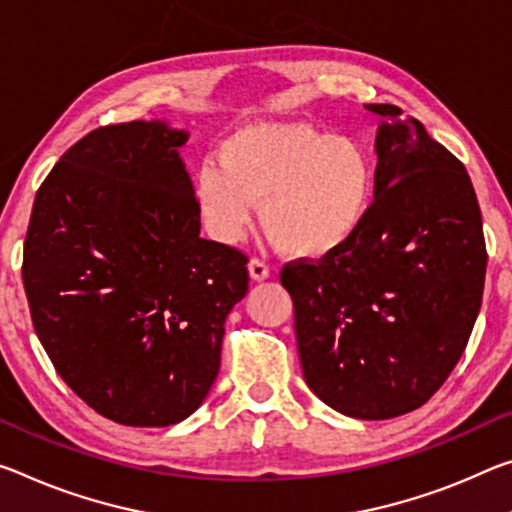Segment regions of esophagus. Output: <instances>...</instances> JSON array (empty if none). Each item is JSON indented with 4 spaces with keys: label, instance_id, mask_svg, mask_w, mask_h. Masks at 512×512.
Listing matches in <instances>:
<instances>
[{
    "label": "esophagus",
    "instance_id": "esophagus-1",
    "mask_svg": "<svg viewBox=\"0 0 512 512\" xmlns=\"http://www.w3.org/2000/svg\"><path fill=\"white\" fill-rule=\"evenodd\" d=\"M248 271H250V278H253V280H266V278H269V273H271L269 264L262 262V259H257V257H253L248 262Z\"/></svg>",
    "mask_w": 512,
    "mask_h": 512
}]
</instances>
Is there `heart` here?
<instances>
[{"label":"heart","instance_id":"obj_1","mask_svg":"<svg viewBox=\"0 0 512 512\" xmlns=\"http://www.w3.org/2000/svg\"><path fill=\"white\" fill-rule=\"evenodd\" d=\"M202 223L218 241H237L259 218L282 250L323 257L346 246L367 221L376 166L348 136L305 123H259L234 132L193 180Z\"/></svg>","mask_w":512,"mask_h":512}]
</instances>
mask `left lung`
I'll return each mask as SVG.
<instances>
[{
	"label": "left lung",
	"instance_id": "obj_1",
	"mask_svg": "<svg viewBox=\"0 0 512 512\" xmlns=\"http://www.w3.org/2000/svg\"><path fill=\"white\" fill-rule=\"evenodd\" d=\"M367 109L383 118L367 221L335 253L287 262L280 282L312 392L342 415L392 419L431 399L465 353L488 250L462 161L396 104Z\"/></svg>",
	"mask_w": 512,
	"mask_h": 512
}]
</instances>
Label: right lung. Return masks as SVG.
<instances>
[{
	"label": "right lung",
	"instance_id": "add662e5",
	"mask_svg": "<svg viewBox=\"0 0 512 512\" xmlns=\"http://www.w3.org/2000/svg\"><path fill=\"white\" fill-rule=\"evenodd\" d=\"M164 123L104 125L36 193L22 253L31 321L81 401L123 426H170L205 399L248 257L200 237Z\"/></svg>",
	"mask_w": 512,
	"mask_h": 512
}]
</instances>
